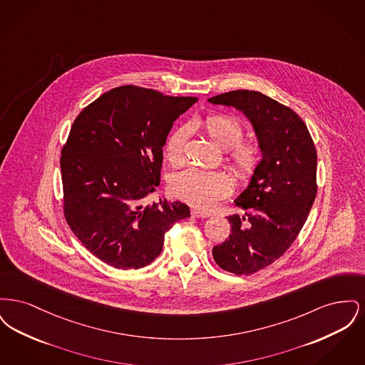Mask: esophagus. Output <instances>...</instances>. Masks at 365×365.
Returning a JSON list of instances; mask_svg holds the SVG:
<instances>
[{
  "label": "esophagus",
  "instance_id": "esophagus-1",
  "mask_svg": "<svg viewBox=\"0 0 365 365\" xmlns=\"http://www.w3.org/2000/svg\"><path fill=\"white\" fill-rule=\"evenodd\" d=\"M191 216L192 217H209L210 213L204 212V210H200V209H191Z\"/></svg>",
  "mask_w": 365,
  "mask_h": 365
}]
</instances>
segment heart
I'll return each mask as SVG.
<instances>
[{
	"label": "heart",
	"mask_w": 365,
	"mask_h": 365,
	"mask_svg": "<svg viewBox=\"0 0 365 365\" xmlns=\"http://www.w3.org/2000/svg\"><path fill=\"white\" fill-rule=\"evenodd\" d=\"M202 127L209 138L220 149L227 150L230 168L240 179H249L255 174L260 163V150L255 143L241 142L243 127L235 118L217 113L208 116ZM190 135L189 125L175 128L165 142V156L173 165L185 161V148ZM175 197L198 208H212L220 198L226 197L231 189L230 179L223 173L189 168L174 175L170 182Z\"/></svg>",
	"instance_id": "obj_1"
}]
</instances>
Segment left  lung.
I'll return each mask as SVG.
<instances>
[{"label": "left lung", "instance_id": "8db88e82", "mask_svg": "<svg viewBox=\"0 0 365 365\" xmlns=\"http://www.w3.org/2000/svg\"><path fill=\"white\" fill-rule=\"evenodd\" d=\"M208 101L243 113L261 152L255 174L234 201L245 213L227 217L231 234L212 249L220 268L250 275L278 260L307 222L317 191V155L301 118L260 91L235 90Z\"/></svg>", "mask_w": 365, "mask_h": 365}]
</instances>
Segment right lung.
Listing matches in <instances>:
<instances>
[{"mask_svg": "<svg viewBox=\"0 0 365 365\" xmlns=\"http://www.w3.org/2000/svg\"><path fill=\"white\" fill-rule=\"evenodd\" d=\"M197 100L115 87L72 124L60 158L64 215L78 240L108 265H149L163 250L164 234L190 216L180 201L145 205V198L160 185L173 124Z\"/></svg>", "mask_w": 365, "mask_h": 365, "instance_id": "right-lung-1", "label": "right lung"}]
</instances>
